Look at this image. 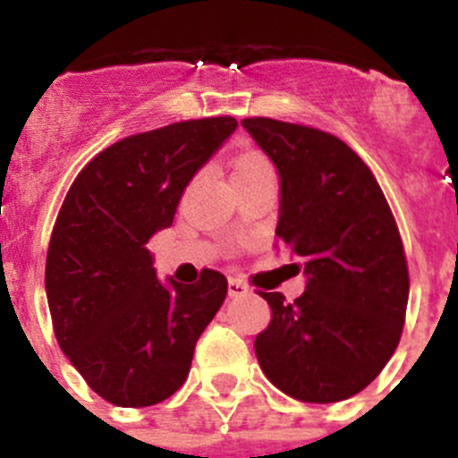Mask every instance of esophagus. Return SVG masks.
Returning a JSON list of instances; mask_svg holds the SVG:
<instances>
[{"label": "esophagus", "mask_w": 458, "mask_h": 458, "mask_svg": "<svg viewBox=\"0 0 458 458\" xmlns=\"http://www.w3.org/2000/svg\"><path fill=\"white\" fill-rule=\"evenodd\" d=\"M250 291V286L238 277H229V295L232 298H238V295H245Z\"/></svg>", "instance_id": "1"}]
</instances>
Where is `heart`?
<instances>
[{
  "label": "heart",
  "mask_w": 458,
  "mask_h": 458,
  "mask_svg": "<svg viewBox=\"0 0 458 458\" xmlns=\"http://www.w3.org/2000/svg\"><path fill=\"white\" fill-rule=\"evenodd\" d=\"M259 167H268V160H266V157H261V156H257V153H248V156L238 157L236 174L252 172V169H259Z\"/></svg>",
  "instance_id": "obj_1"
}]
</instances>
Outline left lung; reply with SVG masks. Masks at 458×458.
Returning <instances> with one entry per match:
<instances>
[{
    "instance_id": "8db88e82",
    "label": "left lung",
    "mask_w": 458,
    "mask_h": 458,
    "mask_svg": "<svg viewBox=\"0 0 458 458\" xmlns=\"http://www.w3.org/2000/svg\"><path fill=\"white\" fill-rule=\"evenodd\" d=\"M241 123L277 169L275 233L307 277L293 302L261 291L273 317L254 339L259 365L293 399H349L387 365L403 330L408 266L394 216L362 157L335 135L264 116Z\"/></svg>"
}]
</instances>
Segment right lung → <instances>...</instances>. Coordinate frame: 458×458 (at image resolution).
I'll return each mask as SVG.
<instances>
[{
	"mask_svg": "<svg viewBox=\"0 0 458 458\" xmlns=\"http://www.w3.org/2000/svg\"><path fill=\"white\" fill-rule=\"evenodd\" d=\"M238 128L233 116L125 137L78 174L52 229L46 293L56 342L96 394L121 408L183 386L226 277L160 282L147 242L172 226L192 176Z\"/></svg>",
	"mask_w": 458,
	"mask_h": 458,
	"instance_id": "obj_1",
	"label": "right lung"
}]
</instances>
